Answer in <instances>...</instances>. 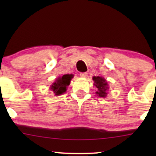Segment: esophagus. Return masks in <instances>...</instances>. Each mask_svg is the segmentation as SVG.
Wrapping results in <instances>:
<instances>
[{
  "instance_id": "34e87169",
  "label": "esophagus",
  "mask_w": 156,
  "mask_h": 156,
  "mask_svg": "<svg viewBox=\"0 0 156 156\" xmlns=\"http://www.w3.org/2000/svg\"><path fill=\"white\" fill-rule=\"evenodd\" d=\"M87 73H80V76L81 77V78H86L87 77Z\"/></svg>"
}]
</instances>
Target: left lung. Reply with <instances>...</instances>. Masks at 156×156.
Returning <instances> with one entry per match:
<instances>
[{
    "mask_svg": "<svg viewBox=\"0 0 156 156\" xmlns=\"http://www.w3.org/2000/svg\"><path fill=\"white\" fill-rule=\"evenodd\" d=\"M92 79L94 80V85L98 89V91H96V94L98 97L105 98L107 96V90L109 88L106 80L101 76H94Z\"/></svg>",
    "mask_w": 156,
    "mask_h": 156,
    "instance_id": "obj_1",
    "label": "left lung"
}]
</instances>
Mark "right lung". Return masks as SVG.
I'll return each instance as SVG.
<instances>
[{
  "mask_svg": "<svg viewBox=\"0 0 156 156\" xmlns=\"http://www.w3.org/2000/svg\"><path fill=\"white\" fill-rule=\"evenodd\" d=\"M73 78V74H66L58 77L51 86V90L53 91L55 95H61L67 91V87L70 84Z\"/></svg>",
  "mask_w": 156,
  "mask_h": 156,
  "instance_id": "add662e5",
  "label": "right lung"
}]
</instances>
